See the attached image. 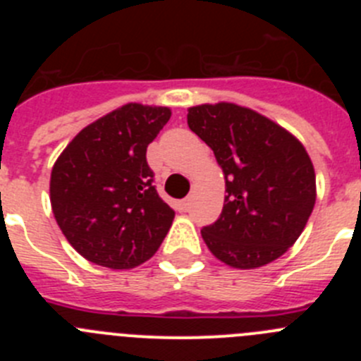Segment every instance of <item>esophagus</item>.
<instances>
[{
    "label": "esophagus",
    "instance_id": "34e87169",
    "mask_svg": "<svg viewBox=\"0 0 361 361\" xmlns=\"http://www.w3.org/2000/svg\"><path fill=\"white\" fill-rule=\"evenodd\" d=\"M191 200H193V199H191V195H190V197H186V199H184L183 202H180V208H183L184 212H186V209H190V206H191Z\"/></svg>",
    "mask_w": 361,
    "mask_h": 361
}]
</instances>
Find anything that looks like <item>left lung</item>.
<instances>
[{
	"label": "left lung",
	"instance_id": "8db88e82",
	"mask_svg": "<svg viewBox=\"0 0 361 361\" xmlns=\"http://www.w3.org/2000/svg\"><path fill=\"white\" fill-rule=\"evenodd\" d=\"M188 126L215 153L224 208L200 231L208 250L237 269H257L298 240L317 200L304 145L266 116L235 103L188 108Z\"/></svg>",
	"mask_w": 361,
	"mask_h": 361
}]
</instances>
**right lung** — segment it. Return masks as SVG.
Instances as JSON below:
<instances>
[{
  "instance_id": "add662e5",
  "label": "right lung",
  "mask_w": 361,
  "mask_h": 361,
  "mask_svg": "<svg viewBox=\"0 0 361 361\" xmlns=\"http://www.w3.org/2000/svg\"><path fill=\"white\" fill-rule=\"evenodd\" d=\"M170 117L168 106L123 104L85 126L54 162V216L88 262L132 269L164 240L175 212L152 184L146 148Z\"/></svg>"
}]
</instances>
